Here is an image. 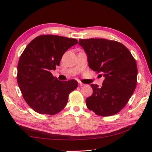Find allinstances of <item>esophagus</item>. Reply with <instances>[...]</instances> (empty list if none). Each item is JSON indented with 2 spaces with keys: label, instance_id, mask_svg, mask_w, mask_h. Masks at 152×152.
<instances>
[{
  "label": "esophagus",
  "instance_id": "1",
  "mask_svg": "<svg viewBox=\"0 0 152 152\" xmlns=\"http://www.w3.org/2000/svg\"><path fill=\"white\" fill-rule=\"evenodd\" d=\"M78 84H79V86H84V84L82 83L81 82H80V81H79L78 82Z\"/></svg>",
  "mask_w": 152,
  "mask_h": 152
}]
</instances>
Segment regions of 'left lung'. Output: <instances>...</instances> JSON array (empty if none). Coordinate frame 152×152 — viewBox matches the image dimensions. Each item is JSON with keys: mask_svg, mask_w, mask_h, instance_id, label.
I'll return each instance as SVG.
<instances>
[{"mask_svg": "<svg viewBox=\"0 0 152 152\" xmlns=\"http://www.w3.org/2000/svg\"><path fill=\"white\" fill-rule=\"evenodd\" d=\"M79 44L86 52L89 67L104 77L101 88L90 84L93 94L86 99L88 108L100 116L119 112L136 88L135 58L126 47L115 40L79 39Z\"/></svg>", "mask_w": 152, "mask_h": 152, "instance_id": "1", "label": "left lung"}]
</instances>
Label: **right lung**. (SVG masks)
<instances>
[{"instance_id":"add662e5","label":"right lung","mask_w":152,"mask_h":152,"mask_svg":"<svg viewBox=\"0 0 152 152\" xmlns=\"http://www.w3.org/2000/svg\"><path fill=\"white\" fill-rule=\"evenodd\" d=\"M77 43L75 39L40 35L22 53L17 66V83L25 101L36 112H60L67 104L69 94L78 86L75 80H58L51 73L59 66L66 51Z\"/></svg>"}]
</instances>
